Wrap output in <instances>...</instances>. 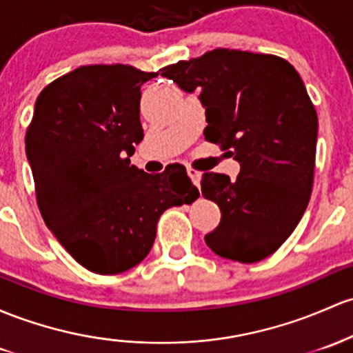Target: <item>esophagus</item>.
<instances>
[{
    "mask_svg": "<svg viewBox=\"0 0 353 353\" xmlns=\"http://www.w3.org/2000/svg\"><path fill=\"white\" fill-rule=\"evenodd\" d=\"M188 176L191 177L192 184H194V185H197V188H199V183H201V176H203V174H201L199 170H196V169L189 168V169H188Z\"/></svg>",
    "mask_w": 353,
    "mask_h": 353,
    "instance_id": "1",
    "label": "esophagus"
}]
</instances>
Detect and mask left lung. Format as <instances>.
Masks as SVG:
<instances>
[{"instance_id":"left-lung-1","label":"left lung","mask_w":353,"mask_h":353,"mask_svg":"<svg viewBox=\"0 0 353 353\" xmlns=\"http://www.w3.org/2000/svg\"><path fill=\"white\" fill-rule=\"evenodd\" d=\"M161 75L199 90L204 137L239 162L236 179L203 174L201 192L221 209L204 241L223 258L261 261L293 233L312 194L319 119L303 80L283 58L226 48Z\"/></svg>"}]
</instances>
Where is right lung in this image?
Segmentation results:
<instances>
[{"label": "right lung", "mask_w": 353, "mask_h": 353, "mask_svg": "<svg viewBox=\"0 0 353 353\" xmlns=\"http://www.w3.org/2000/svg\"><path fill=\"white\" fill-rule=\"evenodd\" d=\"M154 77L127 65L73 70L41 90L26 130L45 224L94 273L139 265L162 212L199 197L184 165L154 176L130 164L144 137L141 87Z\"/></svg>", "instance_id": "add662e5"}]
</instances>
